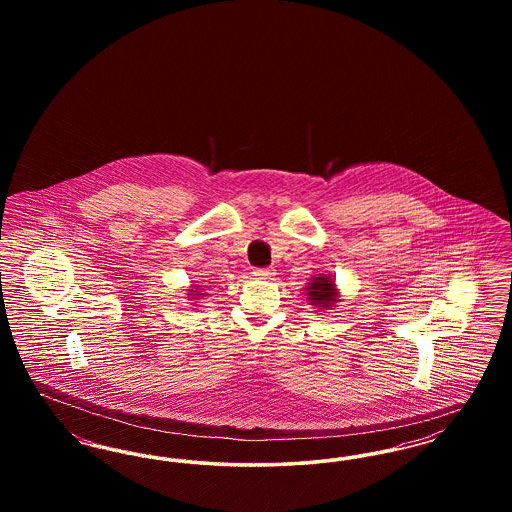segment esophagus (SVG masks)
Masks as SVG:
<instances>
[{
  "label": "esophagus",
  "instance_id": "obj_1",
  "mask_svg": "<svg viewBox=\"0 0 512 512\" xmlns=\"http://www.w3.org/2000/svg\"><path fill=\"white\" fill-rule=\"evenodd\" d=\"M253 276L259 280H270L274 276V270L272 268H257V270H253Z\"/></svg>",
  "mask_w": 512,
  "mask_h": 512
}]
</instances>
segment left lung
Masks as SVG:
<instances>
[{
    "instance_id": "1",
    "label": "left lung",
    "mask_w": 512,
    "mask_h": 512,
    "mask_svg": "<svg viewBox=\"0 0 512 512\" xmlns=\"http://www.w3.org/2000/svg\"><path fill=\"white\" fill-rule=\"evenodd\" d=\"M305 292H307L309 305H315L318 309H332L340 301V292L336 288V282L328 274H315L309 280Z\"/></svg>"
}]
</instances>
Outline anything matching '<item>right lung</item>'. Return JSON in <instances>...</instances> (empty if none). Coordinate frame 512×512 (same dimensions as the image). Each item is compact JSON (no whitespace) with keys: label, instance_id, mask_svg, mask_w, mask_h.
Listing matches in <instances>:
<instances>
[{"label":"right lung","instance_id":"1","mask_svg":"<svg viewBox=\"0 0 512 512\" xmlns=\"http://www.w3.org/2000/svg\"><path fill=\"white\" fill-rule=\"evenodd\" d=\"M186 295H190V299H194V301H197V299H201L205 293L201 292V288H197V286H194L192 290H188V293Z\"/></svg>","mask_w":512,"mask_h":512}]
</instances>
